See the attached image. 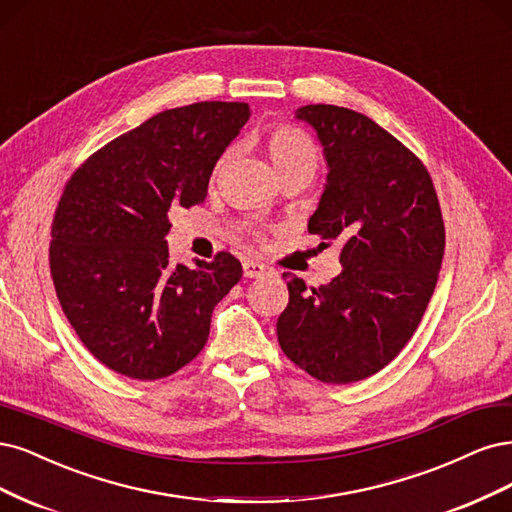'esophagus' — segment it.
<instances>
[{
  "instance_id": "obj_1",
  "label": "esophagus",
  "mask_w": 512,
  "mask_h": 512,
  "mask_svg": "<svg viewBox=\"0 0 512 512\" xmlns=\"http://www.w3.org/2000/svg\"><path fill=\"white\" fill-rule=\"evenodd\" d=\"M266 274H270V268L266 266V263H259L255 259L244 261V276L246 278H261V276H266Z\"/></svg>"
}]
</instances>
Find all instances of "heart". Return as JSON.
<instances>
[{
  "instance_id": "obj_1",
  "label": "heart",
  "mask_w": 512,
  "mask_h": 512,
  "mask_svg": "<svg viewBox=\"0 0 512 512\" xmlns=\"http://www.w3.org/2000/svg\"><path fill=\"white\" fill-rule=\"evenodd\" d=\"M268 148L278 174L293 168H315L317 163L315 146L306 134L295 127H274L268 138Z\"/></svg>"
}]
</instances>
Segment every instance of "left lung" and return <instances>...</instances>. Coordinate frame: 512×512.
<instances>
[{"label":"left lung","instance_id":"left-lung-1","mask_svg":"<svg viewBox=\"0 0 512 512\" xmlns=\"http://www.w3.org/2000/svg\"><path fill=\"white\" fill-rule=\"evenodd\" d=\"M295 119L315 129L327 163L308 232L340 240L342 272L306 289L287 278L280 349L323 383L346 385L383 370L430 302L444 253V223L423 163L366 114L310 104Z\"/></svg>","mask_w":512,"mask_h":512}]
</instances>
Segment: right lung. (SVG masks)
Returning a JSON list of instances; mask_svg holds the SVG:
<instances>
[{"instance_id": "1", "label": "right lung", "mask_w": 512, "mask_h": 512, "mask_svg": "<svg viewBox=\"0 0 512 512\" xmlns=\"http://www.w3.org/2000/svg\"><path fill=\"white\" fill-rule=\"evenodd\" d=\"M249 117L244 102L163 110L100 148L65 185L53 283L78 338L110 370L155 381L204 349L212 310L242 266L229 253L172 266L168 212L206 200L214 166Z\"/></svg>"}]
</instances>
